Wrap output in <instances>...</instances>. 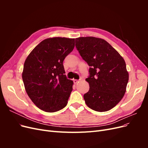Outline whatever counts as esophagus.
<instances>
[{
    "label": "esophagus",
    "mask_w": 148,
    "mask_h": 148,
    "mask_svg": "<svg viewBox=\"0 0 148 148\" xmlns=\"http://www.w3.org/2000/svg\"><path fill=\"white\" fill-rule=\"evenodd\" d=\"M73 82L76 84H77L79 82V81H78V79H73Z\"/></svg>",
    "instance_id": "1"
}]
</instances>
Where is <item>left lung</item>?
Returning a JSON list of instances; mask_svg holds the SVG:
<instances>
[{"instance_id":"left-lung-1","label":"left lung","mask_w":148,"mask_h":148,"mask_svg":"<svg viewBox=\"0 0 148 148\" xmlns=\"http://www.w3.org/2000/svg\"><path fill=\"white\" fill-rule=\"evenodd\" d=\"M75 43L80 56L90 66L86 79L89 89L83 96L85 103L95 111L110 110L126 92L129 75L123 58L101 38L79 37Z\"/></svg>"}]
</instances>
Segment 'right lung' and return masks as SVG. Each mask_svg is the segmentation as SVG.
<instances>
[{
	"label": "right lung",
	"mask_w": 148,
	"mask_h": 148,
	"mask_svg": "<svg viewBox=\"0 0 148 148\" xmlns=\"http://www.w3.org/2000/svg\"><path fill=\"white\" fill-rule=\"evenodd\" d=\"M74 47L75 39L47 38L25 60L22 73L25 90L40 109L54 112L68 103L73 82L66 78L63 62Z\"/></svg>",
	"instance_id": "right-lung-1"
}]
</instances>
